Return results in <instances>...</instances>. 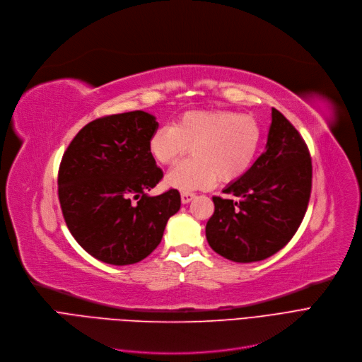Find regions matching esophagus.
<instances>
[{"label":"esophagus","instance_id":"obj_1","mask_svg":"<svg viewBox=\"0 0 362 362\" xmlns=\"http://www.w3.org/2000/svg\"><path fill=\"white\" fill-rule=\"evenodd\" d=\"M196 197L194 193H188V192H182L181 193V202L185 204V203H190L193 199Z\"/></svg>","mask_w":362,"mask_h":362}]
</instances>
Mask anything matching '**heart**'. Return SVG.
Listing matches in <instances>:
<instances>
[{
  "mask_svg": "<svg viewBox=\"0 0 362 362\" xmlns=\"http://www.w3.org/2000/svg\"><path fill=\"white\" fill-rule=\"evenodd\" d=\"M262 128L250 115L227 110H190L175 125L154 129L148 140L151 156L162 165L177 162L190 148L193 158L172 168L165 178L180 192L208 188L218 180L243 177L261 147Z\"/></svg>",
  "mask_w": 362,
  "mask_h": 362,
  "instance_id": "obj_1",
  "label": "heart"
}]
</instances>
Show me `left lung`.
Masks as SVG:
<instances>
[{
  "mask_svg": "<svg viewBox=\"0 0 362 362\" xmlns=\"http://www.w3.org/2000/svg\"><path fill=\"white\" fill-rule=\"evenodd\" d=\"M311 187L308 147L296 128L272 109L265 151L222 190L234 199H212L215 212L206 223L209 246L238 264L267 259L298 231Z\"/></svg>",
  "mask_w": 362,
  "mask_h": 362,
  "instance_id": "left-lung-1",
  "label": "left lung"
}]
</instances>
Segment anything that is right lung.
Returning <instances> with one entry per match:
<instances>
[{
    "label": "right lung",
    "mask_w": 362,
    "mask_h": 362,
    "mask_svg": "<svg viewBox=\"0 0 362 362\" xmlns=\"http://www.w3.org/2000/svg\"><path fill=\"white\" fill-rule=\"evenodd\" d=\"M158 128L156 117L143 110L100 117L85 125L63 154L59 200L66 226L101 262L122 267L143 261L181 208L174 188L147 194L163 177L148 150Z\"/></svg>",
    "instance_id": "right-lung-1"
}]
</instances>
